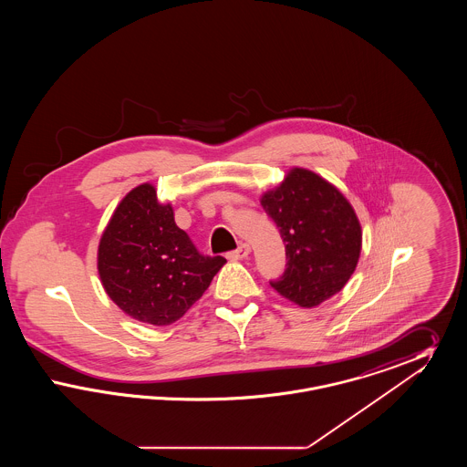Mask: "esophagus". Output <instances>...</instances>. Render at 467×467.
I'll list each match as a JSON object with an SVG mask.
<instances>
[{
    "mask_svg": "<svg viewBox=\"0 0 467 467\" xmlns=\"http://www.w3.org/2000/svg\"><path fill=\"white\" fill-rule=\"evenodd\" d=\"M248 254H250V246L246 244H242L236 250L229 252L227 257H229V259H244V257H248Z\"/></svg>",
    "mask_w": 467,
    "mask_h": 467,
    "instance_id": "obj_1",
    "label": "esophagus"
}]
</instances>
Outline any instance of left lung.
Wrapping results in <instances>:
<instances>
[{"instance_id": "1", "label": "left lung", "mask_w": 467, "mask_h": 467, "mask_svg": "<svg viewBox=\"0 0 467 467\" xmlns=\"http://www.w3.org/2000/svg\"><path fill=\"white\" fill-rule=\"evenodd\" d=\"M261 204L285 244V271L271 287L299 306H317L345 287L360 255L356 212L324 178L294 168Z\"/></svg>"}]
</instances>
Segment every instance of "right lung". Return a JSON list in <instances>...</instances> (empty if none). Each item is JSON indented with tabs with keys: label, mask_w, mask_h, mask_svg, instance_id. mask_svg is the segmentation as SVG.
Segmentation results:
<instances>
[{
	"label": "right lung",
	"mask_w": 467,
	"mask_h": 467,
	"mask_svg": "<svg viewBox=\"0 0 467 467\" xmlns=\"http://www.w3.org/2000/svg\"><path fill=\"white\" fill-rule=\"evenodd\" d=\"M223 263V255L201 254L150 183L120 201L98 248V271L111 301L152 326L183 317Z\"/></svg>",
	"instance_id": "1"
}]
</instances>
